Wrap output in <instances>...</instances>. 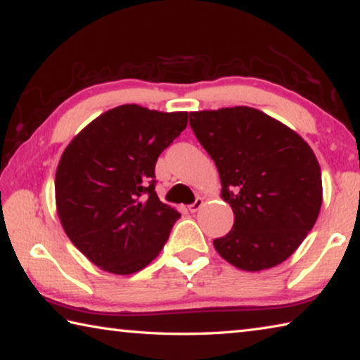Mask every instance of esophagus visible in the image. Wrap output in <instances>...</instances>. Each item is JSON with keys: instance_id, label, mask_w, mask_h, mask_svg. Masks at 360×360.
Masks as SVG:
<instances>
[{"instance_id": "34e87169", "label": "esophagus", "mask_w": 360, "mask_h": 360, "mask_svg": "<svg viewBox=\"0 0 360 360\" xmlns=\"http://www.w3.org/2000/svg\"><path fill=\"white\" fill-rule=\"evenodd\" d=\"M202 205H204V199H202L201 196H198L196 201H194V202L190 205V212H191V214H194V212H198L199 209L202 207Z\"/></svg>"}]
</instances>
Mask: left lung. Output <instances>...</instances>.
I'll list each match as a JSON object with an SVG mask.
<instances>
[{
  "instance_id": "left-lung-1",
  "label": "left lung",
  "mask_w": 360,
  "mask_h": 360,
  "mask_svg": "<svg viewBox=\"0 0 360 360\" xmlns=\"http://www.w3.org/2000/svg\"><path fill=\"white\" fill-rule=\"evenodd\" d=\"M190 126L219 169L234 225L214 240L234 268L257 273L285 262L322 205L321 166L302 135L250 107L191 111Z\"/></svg>"
}]
</instances>
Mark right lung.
<instances>
[{
    "label": "right lung",
    "instance_id": "1",
    "mask_svg": "<svg viewBox=\"0 0 360 360\" xmlns=\"http://www.w3.org/2000/svg\"><path fill=\"white\" fill-rule=\"evenodd\" d=\"M188 124L186 111L135 103L105 111L75 135L56 172L63 231L87 260L111 274L143 269L180 214L155 191L158 156Z\"/></svg>",
    "mask_w": 360,
    "mask_h": 360
}]
</instances>
